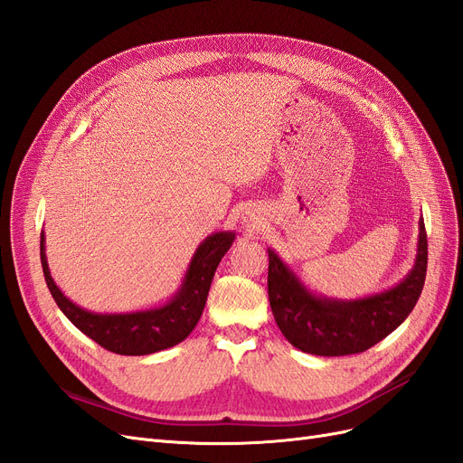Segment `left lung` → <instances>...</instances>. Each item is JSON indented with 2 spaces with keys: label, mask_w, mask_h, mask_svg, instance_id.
I'll return each instance as SVG.
<instances>
[{
  "label": "left lung",
  "mask_w": 463,
  "mask_h": 463,
  "mask_svg": "<svg viewBox=\"0 0 463 463\" xmlns=\"http://www.w3.org/2000/svg\"><path fill=\"white\" fill-rule=\"evenodd\" d=\"M427 276V232L419 222L413 270L403 282L376 296L335 301L317 298L269 249V299L278 328L305 354L338 357L361 354L384 340L408 318Z\"/></svg>",
  "instance_id": "1"
}]
</instances>
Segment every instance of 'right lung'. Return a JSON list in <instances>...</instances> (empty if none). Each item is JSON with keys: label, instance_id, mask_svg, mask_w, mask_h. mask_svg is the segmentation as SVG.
<instances>
[{"label": "right lung", "instance_id": "right-lung-1", "mask_svg": "<svg viewBox=\"0 0 463 463\" xmlns=\"http://www.w3.org/2000/svg\"><path fill=\"white\" fill-rule=\"evenodd\" d=\"M233 237L232 232H218L206 237L194 250L184 286L172 301L156 309L125 315H96L80 309L63 296L50 276L44 253V232L40 233V260L52 298L82 334H87L108 352L119 355H148L184 342L197 326L214 272L222 257L232 247Z\"/></svg>", "mask_w": 463, "mask_h": 463}]
</instances>
